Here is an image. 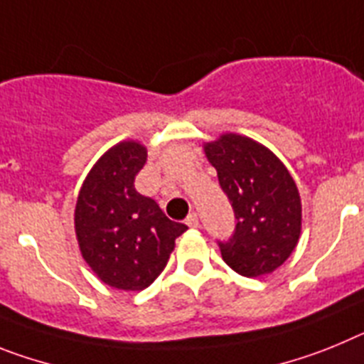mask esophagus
<instances>
[{
  "label": "esophagus",
  "mask_w": 364,
  "mask_h": 364,
  "mask_svg": "<svg viewBox=\"0 0 364 364\" xmlns=\"http://www.w3.org/2000/svg\"><path fill=\"white\" fill-rule=\"evenodd\" d=\"M186 225L192 227V229L200 227V220H198V214H196V213L188 214V218H186Z\"/></svg>",
  "instance_id": "esophagus-1"
}]
</instances>
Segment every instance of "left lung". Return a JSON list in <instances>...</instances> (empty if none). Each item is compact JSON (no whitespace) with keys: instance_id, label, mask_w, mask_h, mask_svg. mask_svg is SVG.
<instances>
[{"instance_id":"obj_1","label":"left lung","mask_w":364,"mask_h":364,"mask_svg":"<svg viewBox=\"0 0 364 364\" xmlns=\"http://www.w3.org/2000/svg\"><path fill=\"white\" fill-rule=\"evenodd\" d=\"M221 191L235 210V232L220 242L221 258L242 277L273 273L300 236L296 185L273 151L249 137L221 135L205 146Z\"/></svg>"}]
</instances>
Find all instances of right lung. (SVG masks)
<instances>
[{"instance_id":"right-lung-1","label":"right lung","mask_w":364,"mask_h":364,"mask_svg":"<svg viewBox=\"0 0 364 364\" xmlns=\"http://www.w3.org/2000/svg\"><path fill=\"white\" fill-rule=\"evenodd\" d=\"M144 163L146 148L134 141L107 150L87 173L75 208L82 257L104 284L124 291L150 286L188 229L135 191Z\"/></svg>"}]
</instances>
